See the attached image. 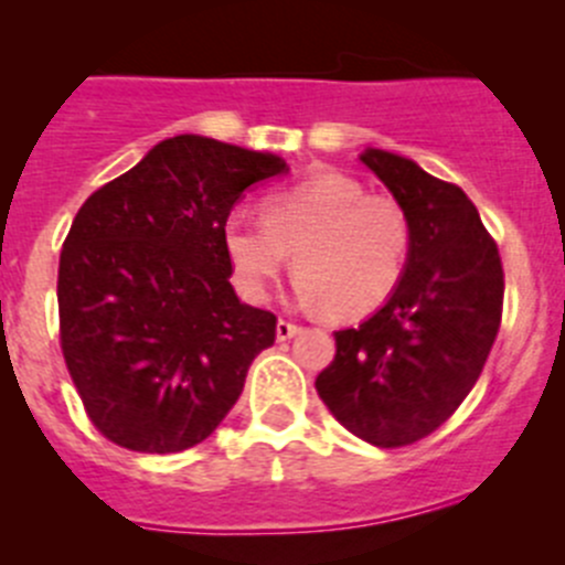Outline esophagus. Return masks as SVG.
I'll return each mask as SVG.
<instances>
[{
	"mask_svg": "<svg viewBox=\"0 0 565 565\" xmlns=\"http://www.w3.org/2000/svg\"><path fill=\"white\" fill-rule=\"evenodd\" d=\"M298 333H300L298 322H292V319H278V324H276L278 341H287V339H292V335H298Z\"/></svg>",
	"mask_w": 565,
	"mask_h": 565,
	"instance_id": "1",
	"label": "esophagus"
}]
</instances>
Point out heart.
Wrapping results in <instances>:
<instances>
[{
    "label": "heart",
    "mask_w": 565,
    "mask_h": 565,
    "mask_svg": "<svg viewBox=\"0 0 565 565\" xmlns=\"http://www.w3.org/2000/svg\"><path fill=\"white\" fill-rule=\"evenodd\" d=\"M221 237L243 298L265 303L292 250L300 298L355 319L396 292L413 235L396 199L322 169L267 193L262 215L232 210Z\"/></svg>",
    "instance_id": "heart-1"
}]
</instances>
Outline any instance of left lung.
I'll return each instance as SVG.
<instances>
[{
	"label": "left lung",
	"mask_w": 565,
	"mask_h": 565,
	"mask_svg": "<svg viewBox=\"0 0 565 565\" xmlns=\"http://www.w3.org/2000/svg\"><path fill=\"white\" fill-rule=\"evenodd\" d=\"M361 161L407 215V267L377 315L335 330L315 385L344 429L402 448L446 424L481 377L503 317V262L459 185L385 150Z\"/></svg>",
	"instance_id": "obj_1"
}]
</instances>
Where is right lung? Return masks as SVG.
I'll return each mask as SVG.
<instances>
[{"instance_id":"add662e5","label":"right lung","mask_w":565,"mask_h":565,"mask_svg":"<svg viewBox=\"0 0 565 565\" xmlns=\"http://www.w3.org/2000/svg\"><path fill=\"white\" fill-rule=\"evenodd\" d=\"M281 172L270 152L174 136L82 204L60 254V347L106 440L185 451L235 407L278 319L237 300L221 230Z\"/></svg>"}]
</instances>
